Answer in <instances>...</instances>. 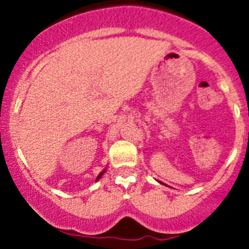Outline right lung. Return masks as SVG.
Listing matches in <instances>:
<instances>
[{
  "instance_id": "right-lung-1",
  "label": "right lung",
  "mask_w": 249,
  "mask_h": 249,
  "mask_svg": "<svg viewBox=\"0 0 249 249\" xmlns=\"http://www.w3.org/2000/svg\"><path fill=\"white\" fill-rule=\"evenodd\" d=\"M103 173H105V171H103V172H101V173H100V176H98V177H97V181H98V179H100L101 177H102V175H103Z\"/></svg>"
}]
</instances>
